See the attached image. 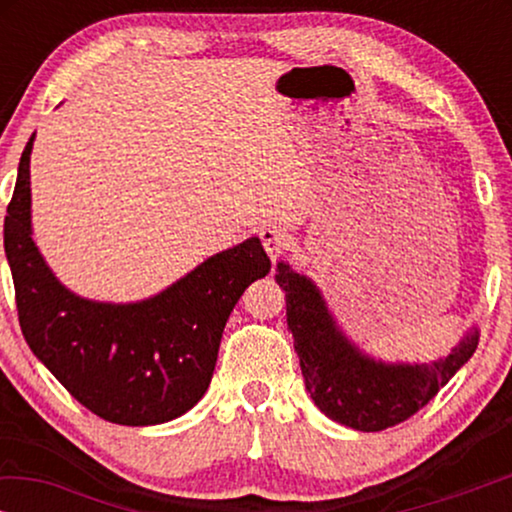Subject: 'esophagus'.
<instances>
[{"instance_id":"obj_1","label":"esophagus","mask_w":512,"mask_h":512,"mask_svg":"<svg viewBox=\"0 0 512 512\" xmlns=\"http://www.w3.org/2000/svg\"><path fill=\"white\" fill-rule=\"evenodd\" d=\"M261 242L272 261H277L279 256H284L286 249L291 247V237L282 226H265L261 230Z\"/></svg>"}]
</instances>
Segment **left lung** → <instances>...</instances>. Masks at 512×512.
<instances>
[{
  "label": "left lung",
  "instance_id": "left-lung-1",
  "mask_svg": "<svg viewBox=\"0 0 512 512\" xmlns=\"http://www.w3.org/2000/svg\"><path fill=\"white\" fill-rule=\"evenodd\" d=\"M286 291V324L300 359L305 389L333 422L356 431H384L424 408L478 347V326L468 328L452 352L429 363L382 361L347 338L319 286L289 263H277Z\"/></svg>",
  "mask_w": 512,
  "mask_h": 512
}]
</instances>
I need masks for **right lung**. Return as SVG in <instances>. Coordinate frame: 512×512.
Returning <instances> with one entry per match:
<instances>
[{
    "label": "right lung",
    "mask_w": 512,
    "mask_h": 512,
    "mask_svg": "<svg viewBox=\"0 0 512 512\" xmlns=\"http://www.w3.org/2000/svg\"><path fill=\"white\" fill-rule=\"evenodd\" d=\"M4 219L20 328L34 356L97 417L123 426L177 419L205 396L223 328L244 289L270 272L258 237L209 256L156 296L102 303L76 296L32 240L30 156Z\"/></svg>",
    "instance_id": "obj_1"
}]
</instances>
